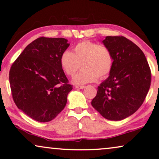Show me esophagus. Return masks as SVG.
Instances as JSON below:
<instances>
[{
	"label": "esophagus",
	"instance_id": "esophagus-1",
	"mask_svg": "<svg viewBox=\"0 0 159 159\" xmlns=\"http://www.w3.org/2000/svg\"><path fill=\"white\" fill-rule=\"evenodd\" d=\"M75 89H83L85 88V86H75Z\"/></svg>",
	"mask_w": 159,
	"mask_h": 159
}]
</instances>
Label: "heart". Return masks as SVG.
I'll return each instance as SVG.
<instances>
[{
	"label": "heart",
	"instance_id": "b5f03b06",
	"mask_svg": "<svg viewBox=\"0 0 159 159\" xmlns=\"http://www.w3.org/2000/svg\"><path fill=\"white\" fill-rule=\"evenodd\" d=\"M114 58L107 46L84 41L76 44L73 51H65L60 57V65L67 75L73 77L81 67L83 70L73 79V83L84 84L107 77L113 67Z\"/></svg>",
	"mask_w": 159,
	"mask_h": 159
}]
</instances>
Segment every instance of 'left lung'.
Returning a JSON list of instances; mask_svg holds the SVG:
<instances>
[{"label":"left lung","mask_w":159,"mask_h":159,"mask_svg":"<svg viewBox=\"0 0 159 159\" xmlns=\"http://www.w3.org/2000/svg\"><path fill=\"white\" fill-rule=\"evenodd\" d=\"M102 43L113 53L114 64L92 105L106 119L123 120L143 105L151 86V68L143 51L126 38L107 36Z\"/></svg>","instance_id":"8db88e82"}]
</instances>
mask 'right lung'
Segmentation results:
<instances>
[{
	"label": "right lung",
	"mask_w": 159,
	"mask_h": 159,
	"mask_svg": "<svg viewBox=\"0 0 159 159\" xmlns=\"http://www.w3.org/2000/svg\"><path fill=\"white\" fill-rule=\"evenodd\" d=\"M69 46L63 38L40 37L27 46L11 67L14 103L37 121H50L66 105L73 86L61 67L60 57Z\"/></svg>",
	"instance_id": "1"
}]
</instances>
